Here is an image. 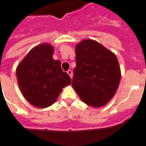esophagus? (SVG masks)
Masks as SVG:
<instances>
[{
    "mask_svg": "<svg viewBox=\"0 0 146 146\" xmlns=\"http://www.w3.org/2000/svg\"><path fill=\"white\" fill-rule=\"evenodd\" d=\"M67 73H68L69 76H70V77H71L72 78V76H73V73H72V70H68V71L67 72Z\"/></svg>",
    "mask_w": 146,
    "mask_h": 146,
    "instance_id": "obj_1",
    "label": "esophagus"
}]
</instances>
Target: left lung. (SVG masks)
Instances as JSON below:
<instances>
[{
    "mask_svg": "<svg viewBox=\"0 0 146 146\" xmlns=\"http://www.w3.org/2000/svg\"><path fill=\"white\" fill-rule=\"evenodd\" d=\"M75 55L73 89L87 105L105 106L115 95L121 81L116 55L97 41L87 39L76 45Z\"/></svg>",
    "mask_w": 146,
    "mask_h": 146,
    "instance_id": "obj_1",
    "label": "left lung"
}]
</instances>
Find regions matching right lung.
I'll return each mask as SVG.
<instances>
[{
  "mask_svg": "<svg viewBox=\"0 0 146 146\" xmlns=\"http://www.w3.org/2000/svg\"><path fill=\"white\" fill-rule=\"evenodd\" d=\"M54 46L42 43L33 48L16 68L19 89L34 107L46 108L55 103L72 79L64 72L60 60L53 58Z\"/></svg>",
  "mask_w": 146,
  "mask_h": 146,
  "instance_id": "1",
  "label": "right lung"
}]
</instances>
